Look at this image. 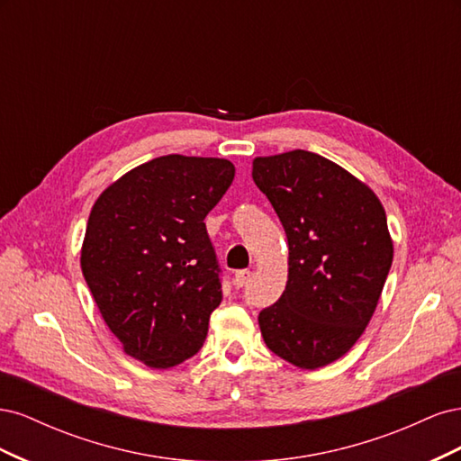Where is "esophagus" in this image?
Segmentation results:
<instances>
[{
  "instance_id": "esophagus-1",
  "label": "esophagus",
  "mask_w": 461,
  "mask_h": 461,
  "mask_svg": "<svg viewBox=\"0 0 461 461\" xmlns=\"http://www.w3.org/2000/svg\"><path fill=\"white\" fill-rule=\"evenodd\" d=\"M249 276H252V271H248V269H242V271H236V275H234V285L239 286V288H242L244 285H248V281H249Z\"/></svg>"
}]
</instances>
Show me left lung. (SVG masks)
<instances>
[{
    "label": "left lung",
    "instance_id": "1",
    "mask_svg": "<svg viewBox=\"0 0 461 461\" xmlns=\"http://www.w3.org/2000/svg\"><path fill=\"white\" fill-rule=\"evenodd\" d=\"M254 183L288 240L283 296L259 312L271 352L302 369L344 356L366 330L393 265L375 192L337 163L294 149L254 159Z\"/></svg>",
    "mask_w": 461,
    "mask_h": 461
}]
</instances>
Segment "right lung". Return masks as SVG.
I'll return each mask as SVG.
<instances>
[{
	"instance_id": "1",
	"label": "right lung",
	"mask_w": 461,
	"mask_h": 461,
	"mask_svg": "<svg viewBox=\"0 0 461 461\" xmlns=\"http://www.w3.org/2000/svg\"><path fill=\"white\" fill-rule=\"evenodd\" d=\"M234 165L171 153L121 176L95 200L82 275L124 352L167 369L203 346L222 300L205 215L232 185Z\"/></svg>"
}]
</instances>
